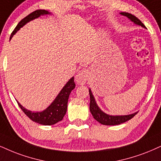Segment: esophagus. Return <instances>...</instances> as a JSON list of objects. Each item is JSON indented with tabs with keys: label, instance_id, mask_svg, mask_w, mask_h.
<instances>
[{
	"label": "esophagus",
	"instance_id": "esophagus-1",
	"mask_svg": "<svg viewBox=\"0 0 161 161\" xmlns=\"http://www.w3.org/2000/svg\"><path fill=\"white\" fill-rule=\"evenodd\" d=\"M87 77H88V71L86 69H82L75 76V80L77 84L83 85L86 82Z\"/></svg>",
	"mask_w": 161,
	"mask_h": 161
}]
</instances>
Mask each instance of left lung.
<instances>
[{
    "instance_id": "obj_1",
    "label": "left lung",
    "mask_w": 161,
    "mask_h": 161,
    "mask_svg": "<svg viewBox=\"0 0 161 161\" xmlns=\"http://www.w3.org/2000/svg\"><path fill=\"white\" fill-rule=\"evenodd\" d=\"M121 15H124L128 18L130 21H133L136 25L141 26V27L146 28V26L142 23V21L140 19H138L136 16H134L132 14L128 13H121ZM90 92V110L92 114L93 118L96 121H98L99 123L105 125H119L122 123H124L127 121L130 120L132 119L135 115L137 114V112L130 115H125V116H110V115L106 114L105 113L101 110L98 108V106L96 104V100H95L94 96H93L91 90H89Z\"/></svg>"
}]
</instances>
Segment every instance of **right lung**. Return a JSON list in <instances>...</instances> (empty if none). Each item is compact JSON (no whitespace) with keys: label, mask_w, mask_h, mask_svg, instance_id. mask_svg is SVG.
<instances>
[{"label":"right lung","mask_w":161,"mask_h":161,"mask_svg":"<svg viewBox=\"0 0 161 161\" xmlns=\"http://www.w3.org/2000/svg\"><path fill=\"white\" fill-rule=\"evenodd\" d=\"M48 14H51V13L45 10V9H37V10L29 14L28 15L24 18L22 20H21V21L18 24L16 27L14 29L13 33H12L9 39H11L13 35L21 27H22L24 25L31 21V20L39 18L40 15H48ZM75 87V84L74 81V77H72L66 83V84L63 86L62 90L59 92L58 96L51 103L50 106L47 107L45 110L42 111V112H32V111L27 110V109L21 106L19 102H17L23 112L33 122L39 123L40 125H51L56 124L63 119L67 110V104H68L69 95H70L71 90H74Z\"/></svg>","instance_id":"1"}]
</instances>
